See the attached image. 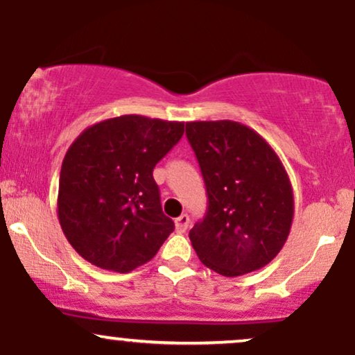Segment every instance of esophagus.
I'll return each instance as SVG.
<instances>
[{
	"mask_svg": "<svg viewBox=\"0 0 355 355\" xmlns=\"http://www.w3.org/2000/svg\"><path fill=\"white\" fill-rule=\"evenodd\" d=\"M189 223H190V217L187 214H182L180 217L175 218V230L178 234H185L187 229H189Z\"/></svg>",
	"mask_w": 355,
	"mask_h": 355,
	"instance_id": "34e87169",
	"label": "esophagus"
}]
</instances>
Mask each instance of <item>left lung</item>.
<instances>
[{"instance_id":"1","label":"left lung","mask_w":355,"mask_h":355,"mask_svg":"<svg viewBox=\"0 0 355 355\" xmlns=\"http://www.w3.org/2000/svg\"><path fill=\"white\" fill-rule=\"evenodd\" d=\"M209 210L189 237L205 267L239 277L266 267L282 250L294 218L285 166L255 130L232 120L189 121Z\"/></svg>"}]
</instances>
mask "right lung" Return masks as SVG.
Returning a JSON list of instances; mask_svg holds the SVG:
<instances>
[{"instance_id": "1", "label": "right lung", "mask_w": 355, "mask_h": 355, "mask_svg": "<svg viewBox=\"0 0 355 355\" xmlns=\"http://www.w3.org/2000/svg\"><path fill=\"white\" fill-rule=\"evenodd\" d=\"M183 121L121 115L88 126L63 158L58 220L78 254L105 270L150 262L172 234L153 168L183 135Z\"/></svg>"}]
</instances>
